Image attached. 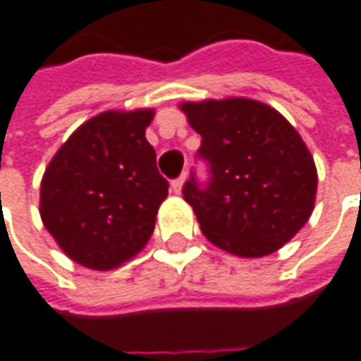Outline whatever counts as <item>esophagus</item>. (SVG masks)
<instances>
[{
    "instance_id": "obj_1",
    "label": "esophagus",
    "mask_w": 361,
    "mask_h": 361,
    "mask_svg": "<svg viewBox=\"0 0 361 361\" xmlns=\"http://www.w3.org/2000/svg\"><path fill=\"white\" fill-rule=\"evenodd\" d=\"M183 181H185V173H181L178 180L172 181V191L176 195H180L181 193V188H183Z\"/></svg>"
}]
</instances>
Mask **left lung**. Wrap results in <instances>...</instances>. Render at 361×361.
<instances>
[{
	"label": "left lung",
	"mask_w": 361,
	"mask_h": 361,
	"mask_svg": "<svg viewBox=\"0 0 361 361\" xmlns=\"http://www.w3.org/2000/svg\"><path fill=\"white\" fill-rule=\"evenodd\" d=\"M201 135L197 156L209 181L195 173L183 185L209 240L242 258L279 250L309 221L317 168L289 121L266 103L228 97L181 103Z\"/></svg>",
	"instance_id": "8db88e82"
}]
</instances>
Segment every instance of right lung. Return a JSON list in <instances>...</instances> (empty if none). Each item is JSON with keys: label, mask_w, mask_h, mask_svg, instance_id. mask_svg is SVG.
<instances>
[{"label": "right lung", "mask_w": 361, "mask_h": 361, "mask_svg": "<svg viewBox=\"0 0 361 361\" xmlns=\"http://www.w3.org/2000/svg\"><path fill=\"white\" fill-rule=\"evenodd\" d=\"M154 111H105L72 133L40 183V219L68 258L113 269L145 248L168 181L145 133Z\"/></svg>", "instance_id": "1"}]
</instances>
